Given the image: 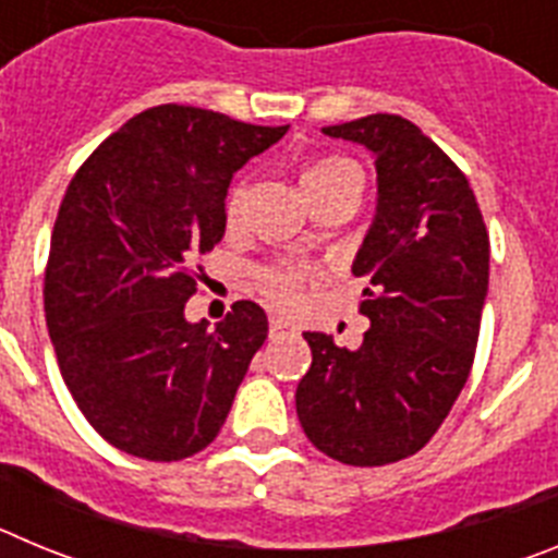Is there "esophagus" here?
<instances>
[{
    "label": "esophagus",
    "instance_id": "34e87169",
    "mask_svg": "<svg viewBox=\"0 0 558 558\" xmlns=\"http://www.w3.org/2000/svg\"><path fill=\"white\" fill-rule=\"evenodd\" d=\"M293 324L288 322V318H279V315H274L270 318V338H276V335H284V332H293Z\"/></svg>",
    "mask_w": 558,
    "mask_h": 558
}]
</instances>
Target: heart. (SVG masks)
<instances>
[{
  "label": "heart",
  "mask_w": 558,
  "mask_h": 558,
  "mask_svg": "<svg viewBox=\"0 0 558 558\" xmlns=\"http://www.w3.org/2000/svg\"><path fill=\"white\" fill-rule=\"evenodd\" d=\"M347 181L360 184V170L349 159H340V156H327V159L313 161L302 175V184L307 190V195H318V192L332 190V186L347 184ZM243 201L245 181H240L229 192V201H226V215H229V220H236V215L243 209ZM304 279H307V270L293 263H270L256 270V284H259V290L268 295L270 302L282 304V307H290L299 299Z\"/></svg>",
  "instance_id": "obj_1"
}]
</instances>
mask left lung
Instances as JSON below:
<instances>
[{
    "instance_id": "obj_1",
    "label": "left lung",
    "mask_w": 558,
    "mask_h": 558,
    "mask_svg": "<svg viewBox=\"0 0 558 558\" xmlns=\"http://www.w3.org/2000/svg\"><path fill=\"white\" fill-rule=\"evenodd\" d=\"M327 136L374 153L379 201L352 274L366 279L360 349L304 332L313 366L295 413L324 456L386 466L436 436L472 372L489 288V231L470 181L397 113H368Z\"/></svg>"
}]
</instances>
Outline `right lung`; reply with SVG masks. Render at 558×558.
Wrapping results in <instances>:
<instances>
[{"label":"right lung","instance_id":"1","mask_svg":"<svg viewBox=\"0 0 558 558\" xmlns=\"http://www.w3.org/2000/svg\"><path fill=\"white\" fill-rule=\"evenodd\" d=\"M284 133L167 102L131 117L69 181L44 313L69 393L117 450L181 461L223 427L268 318L234 302L211 329L186 322L184 304L223 240L231 175Z\"/></svg>","mask_w":558,"mask_h":558}]
</instances>
